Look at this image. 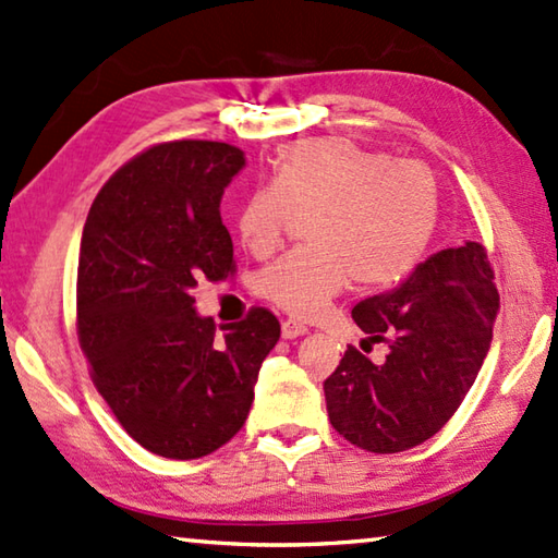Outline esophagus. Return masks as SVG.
Returning <instances> with one entry per match:
<instances>
[{"instance_id":"1","label":"esophagus","mask_w":558,"mask_h":558,"mask_svg":"<svg viewBox=\"0 0 558 558\" xmlns=\"http://www.w3.org/2000/svg\"><path fill=\"white\" fill-rule=\"evenodd\" d=\"M280 329H282V338H298V336L307 333V326L300 324V322H294V319L282 322Z\"/></svg>"}]
</instances>
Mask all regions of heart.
<instances>
[{
    "label": "heart",
    "mask_w": 558,
    "mask_h": 558,
    "mask_svg": "<svg viewBox=\"0 0 558 558\" xmlns=\"http://www.w3.org/2000/svg\"><path fill=\"white\" fill-rule=\"evenodd\" d=\"M294 217H310V248L272 260L258 272L256 290L294 316H314L348 280L385 290L409 278L433 242L440 191L418 161H395L341 137L302 140L278 151L272 181L239 205V242L266 258Z\"/></svg>",
    "instance_id": "b5f03b06"
}]
</instances>
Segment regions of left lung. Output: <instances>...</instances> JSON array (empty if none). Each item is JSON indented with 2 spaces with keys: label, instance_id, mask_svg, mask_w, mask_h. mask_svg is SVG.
Here are the masks:
<instances>
[{
  "label": "left lung",
  "instance_id": "1",
  "mask_svg": "<svg viewBox=\"0 0 558 558\" xmlns=\"http://www.w3.org/2000/svg\"><path fill=\"white\" fill-rule=\"evenodd\" d=\"M500 298L484 244L464 242L430 256L353 319L363 348L385 343V363L348 345L324 381L338 435L360 450L395 454L433 438L460 409L494 338Z\"/></svg>",
  "mask_w": 558,
  "mask_h": 558
}]
</instances>
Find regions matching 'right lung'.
Wrapping results in <instances>:
<instances>
[{"label":"right lung","instance_id":"1","mask_svg":"<svg viewBox=\"0 0 558 558\" xmlns=\"http://www.w3.org/2000/svg\"><path fill=\"white\" fill-rule=\"evenodd\" d=\"M244 161L227 142H157L104 183L82 232L76 338L92 381L130 438L167 460H198L242 430L280 338L266 307L222 335L193 310L198 280L236 272L220 201Z\"/></svg>","mask_w":558,"mask_h":558}]
</instances>
